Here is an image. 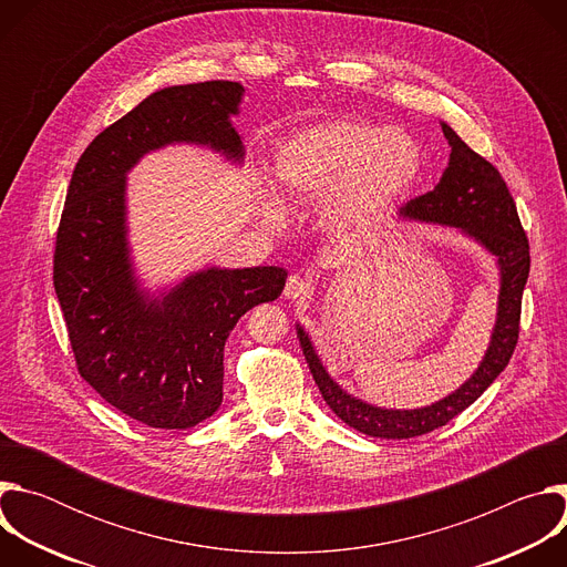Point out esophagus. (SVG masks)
<instances>
[{
    "instance_id": "34e87169",
    "label": "esophagus",
    "mask_w": 567,
    "mask_h": 567,
    "mask_svg": "<svg viewBox=\"0 0 567 567\" xmlns=\"http://www.w3.org/2000/svg\"><path fill=\"white\" fill-rule=\"evenodd\" d=\"M311 282L307 280V278H300V276H289V280H287V285H285V298H289V300H305V298H309V293H311Z\"/></svg>"
}]
</instances>
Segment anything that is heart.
<instances>
[{"label": "heart", "mask_w": 567, "mask_h": 567, "mask_svg": "<svg viewBox=\"0 0 567 567\" xmlns=\"http://www.w3.org/2000/svg\"><path fill=\"white\" fill-rule=\"evenodd\" d=\"M417 138L368 121H322L300 127L274 147V184L291 204L320 202V221L334 233H363L381 224L420 182ZM260 221L280 230L285 204L260 190Z\"/></svg>", "instance_id": "obj_1"}]
</instances>
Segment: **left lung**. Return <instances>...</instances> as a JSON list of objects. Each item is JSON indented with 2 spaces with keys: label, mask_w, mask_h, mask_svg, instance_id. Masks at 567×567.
I'll list each match as a JSON object with an SVG mask.
<instances>
[{
  "label": "left lung",
  "mask_w": 567,
  "mask_h": 567,
  "mask_svg": "<svg viewBox=\"0 0 567 567\" xmlns=\"http://www.w3.org/2000/svg\"><path fill=\"white\" fill-rule=\"evenodd\" d=\"M440 125L451 147L449 166L431 193L399 210V219L451 228L494 258L498 269L496 320L489 346L473 374L453 392L422 409H385L348 392L322 365L309 332L296 322L302 354L322 399L348 426L370 437L406 440L444 426L498 379L518 341L520 300L529 276V245L516 204L505 179L489 161L475 154L451 125L444 121Z\"/></svg>",
  "instance_id": "left-lung-1"
}]
</instances>
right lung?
<instances>
[{
	"instance_id": "right-lung-1",
	"label": "right lung",
	"mask_w": 567,
	"mask_h": 567,
	"mask_svg": "<svg viewBox=\"0 0 567 567\" xmlns=\"http://www.w3.org/2000/svg\"><path fill=\"white\" fill-rule=\"evenodd\" d=\"M241 101L245 87L228 80L150 94L90 143L66 190L53 285L78 370L152 429H190L219 409L230 330L285 289L282 267L215 265L150 289L132 251L127 175L168 145L204 147L239 168Z\"/></svg>"
}]
</instances>
